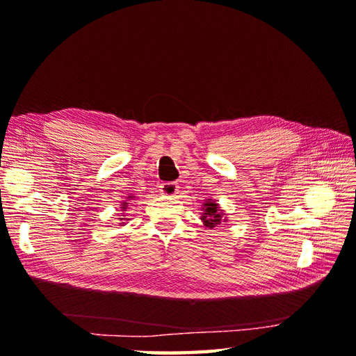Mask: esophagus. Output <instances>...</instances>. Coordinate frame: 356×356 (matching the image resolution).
<instances>
[{"label":"esophagus","instance_id":"34e87169","mask_svg":"<svg viewBox=\"0 0 356 356\" xmlns=\"http://www.w3.org/2000/svg\"><path fill=\"white\" fill-rule=\"evenodd\" d=\"M161 193L163 195H170V197H172V195H176L179 193V186L177 184L174 182H165V184H161Z\"/></svg>","mask_w":356,"mask_h":356}]
</instances>
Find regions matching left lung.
Returning <instances> with one entry per match:
<instances>
[{"mask_svg": "<svg viewBox=\"0 0 356 356\" xmlns=\"http://www.w3.org/2000/svg\"><path fill=\"white\" fill-rule=\"evenodd\" d=\"M202 211L203 213H202L200 220L209 229L216 228V226H218L222 222H228L225 211L220 208V205H218L217 200H214V199H207L205 202H203Z\"/></svg>", "mask_w": 356, "mask_h": 356, "instance_id": "1", "label": "left lung"}]
</instances>
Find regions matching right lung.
<instances>
[{"label":"right lung","mask_w":356,"mask_h":356,"mask_svg":"<svg viewBox=\"0 0 356 356\" xmlns=\"http://www.w3.org/2000/svg\"><path fill=\"white\" fill-rule=\"evenodd\" d=\"M136 197V195H133V194H130L127 197V200H124L122 203H120V211H122V213H120V217H119V222H120V226H124V225H127V222L130 220V218L127 217V209H128V203H130L133 199Z\"/></svg>","instance_id":"obj_1"}]
</instances>
